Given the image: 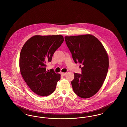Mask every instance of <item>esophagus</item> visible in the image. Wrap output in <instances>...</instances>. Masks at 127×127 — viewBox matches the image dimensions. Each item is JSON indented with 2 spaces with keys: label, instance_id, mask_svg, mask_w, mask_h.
Returning a JSON list of instances; mask_svg holds the SVG:
<instances>
[{
  "label": "esophagus",
  "instance_id": "obj_1",
  "mask_svg": "<svg viewBox=\"0 0 127 127\" xmlns=\"http://www.w3.org/2000/svg\"><path fill=\"white\" fill-rule=\"evenodd\" d=\"M66 73L61 72V74L63 76H65L66 75Z\"/></svg>",
  "mask_w": 127,
  "mask_h": 127
}]
</instances>
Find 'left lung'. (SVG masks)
<instances>
[{
  "mask_svg": "<svg viewBox=\"0 0 127 127\" xmlns=\"http://www.w3.org/2000/svg\"><path fill=\"white\" fill-rule=\"evenodd\" d=\"M64 38L75 63L83 65L82 74L74 73L73 91L81 98H90L99 91L106 78L109 66L107 51L100 41L91 34Z\"/></svg>",
  "mask_w": 127,
  "mask_h": 127,
  "instance_id": "1",
  "label": "left lung"
}]
</instances>
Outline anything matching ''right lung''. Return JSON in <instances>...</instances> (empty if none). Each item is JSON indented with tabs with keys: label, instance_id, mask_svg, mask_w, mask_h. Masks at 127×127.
I'll list each match as a JSON object with an SVG mask.
<instances>
[{
	"label": "right lung",
	"instance_id": "1",
	"mask_svg": "<svg viewBox=\"0 0 127 127\" xmlns=\"http://www.w3.org/2000/svg\"><path fill=\"white\" fill-rule=\"evenodd\" d=\"M64 41L62 35H35L23 45L19 56L21 74L29 88L40 96L54 91L61 75L53 69L46 70V63L51 62L55 51Z\"/></svg>",
	"mask_w": 127,
	"mask_h": 127
}]
</instances>
